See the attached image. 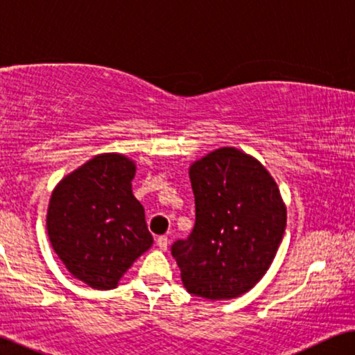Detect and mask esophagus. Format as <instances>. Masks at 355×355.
<instances>
[{
    "mask_svg": "<svg viewBox=\"0 0 355 355\" xmlns=\"http://www.w3.org/2000/svg\"><path fill=\"white\" fill-rule=\"evenodd\" d=\"M155 243H157V247L162 250V252H165V250H167V247H168V239L165 237V235H160V237L155 239Z\"/></svg>",
    "mask_w": 355,
    "mask_h": 355,
    "instance_id": "esophagus-1",
    "label": "esophagus"
}]
</instances>
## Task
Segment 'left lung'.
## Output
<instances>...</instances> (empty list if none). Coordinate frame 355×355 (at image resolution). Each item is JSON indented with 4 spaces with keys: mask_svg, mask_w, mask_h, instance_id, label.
Segmentation results:
<instances>
[{
    "mask_svg": "<svg viewBox=\"0 0 355 355\" xmlns=\"http://www.w3.org/2000/svg\"><path fill=\"white\" fill-rule=\"evenodd\" d=\"M196 220L172 257L190 294L209 300L245 294L271 266L286 230V206L266 168L220 148L190 167Z\"/></svg>",
    "mask_w": 355,
    "mask_h": 355,
    "instance_id": "1",
    "label": "left lung"
}]
</instances>
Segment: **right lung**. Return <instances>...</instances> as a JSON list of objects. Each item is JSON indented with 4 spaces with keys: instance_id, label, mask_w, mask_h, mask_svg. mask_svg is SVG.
I'll use <instances>...</instances> for the list:
<instances>
[{
    "instance_id": "obj_1",
    "label": "right lung",
    "mask_w": 355,
    "mask_h": 355,
    "mask_svg": "<svg viewBox=\"0 0 355 355\" xmlns=\"http://www.w3.org/2000/svg\"><path fill=\"white\" fill-rule=\"evenodd\" d=\"M136 165L121 154L87 160L51 193L46 230L68 271L98 291L120 277L153 245L144 207L131 191Z\"/></svg>"
}]
</instances>
